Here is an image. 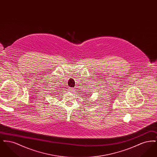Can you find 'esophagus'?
Returning <instances> with one entry per match:
<instances>
[{
	"instance_id": "34e87169",
	"label": "esophagus",
	"mask_w": 157,
	"mask_h": 157,
	"mask_svg": "<svg viewBox=\"0 0 157 157\" xmlns=\"http://www.w3.org/2000/svg\"><path fill=\"white\" fill-rule=\"evenodd\" d=\"M75 88H69V91H71V92H75Z\"/></svg>"
}]
</instances>
